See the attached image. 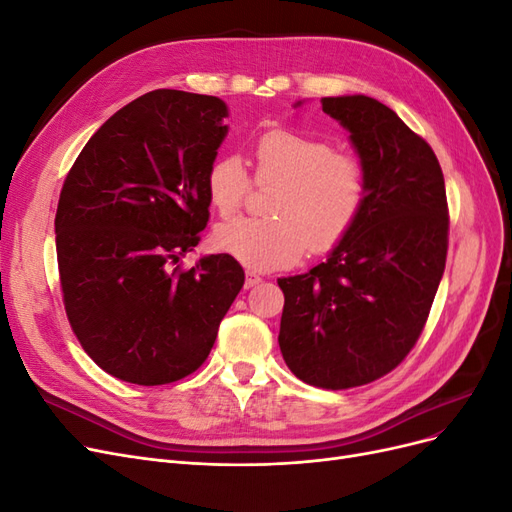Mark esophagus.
<instances>
[{
    "instance_id": "obj_1",
    "label": "esophagus",
    "mask_w": 512,
    "mask_h": 512,
    "mask_svg": "<svg viewBox=\"0 0 512 512\" xmlns=\"http://www.w3.org/2000/svg\"><path fill=\"white\" fill-rule=\"evenodd\" d=\"M260 282H262V277L256 275L254 271H247V273H245V288H254V286H258Z\"/></svg>"
}]
</instances>
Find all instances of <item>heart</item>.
<instances>
[{
    "mask_svg": "<svg viewBox=\"0 0 512 512\" xmlns=\"http://www.w3.org/2000/svg\"><path fill=\"white\" fill-rule=\"evenodd\" d=\"M260 183L280 181L271 198L273 218H237L220 224L213 243L252 271H271L297 262L307 250L331 252L361 218L367 179L361 162L331 143L286 128L262 134L256 147ZM250 190L239 156L215 160L207 175L211 207L224 218L239 211Z\"/></svg>",
    "mask_w": 512,
    "mask_h": 512,
    "instance_id": "b5f03b06",
    "label": "heart"
}]
</instances>
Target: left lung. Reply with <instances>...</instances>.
<instances>
[{
    "label": "left lung",
    "instance_id": "obj_1",
    "mask_svg": "<svg viewBox=\"0 0 512 512\" xmlns=\"http://www.w3.org/2000/svg\"><path fill=\"white\" fill-rule=\"evenodd\" d=\"M320 102L350 134L367 196L327 260L277 280V342L299 380L339 391L389 374L416 344L446 265L448 209L436 153L395 111L361 94Z\"/></svg>",
    "mask_w": 512,
    "mask_h": 512
}]
</instances>
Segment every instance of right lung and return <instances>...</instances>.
<instances>
[{
	"instance_id": "right-lung-1",
	"label": "right lung",
	"mask_w": 512,
	"mask_h": 512,
	"mask_svg": "<svg viewBox=\"0 0 512 512\" xmlns=\"http://www.w3.org/2000/svg\"><path fill=\"white\" fill-rule=\"evenodd\" d=\"M226 117L215 96L149 91L102 123L61 188L55 245L70 327L123 382L190 376L243 288L228 254L175 267L209 222L207 175Z\"/></svg>"
}]
</instances>
